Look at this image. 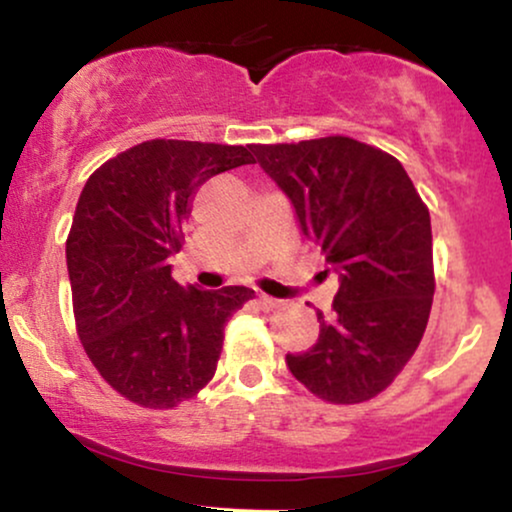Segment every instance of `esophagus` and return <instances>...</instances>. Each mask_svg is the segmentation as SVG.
<instances>
[{"label": "esophagus", "instance_id": "esophagus-1", "mask_svg": "<svg viewBox=\"0 0 512 512\" xmlns=\"http://www.w3.org/2000/svg\"><path fill=\"white\" fill-rule=\"evenodd\" d=\"M257 303H260L262 310H274L276 305H279V301L272 296H267V293H260V296H257Z\"/></svg>", "mask_w": 512, "mask_h": 512}]
</instances>
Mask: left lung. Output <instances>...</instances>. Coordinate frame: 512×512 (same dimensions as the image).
Segmentation results:
<instances>
[{
	"instance_id": "obj_1",
	"label": "left lung",
	"mask_w": 512,
	"mask_h": 512,
	"mask_svg": "<svg viewBox=\"0 0 512 512\" xmlns=\"http://www.w3.org/2000/svg\"><path fill=\"white\" fill-rule=\"evenodd\" d=\"M296 209L303 236L339 276L320 337L286 354L298 383L332 404L380 395L407 366L431 315V216L395 156L351 137L252 144Z\"/></svg>"
}]
</instances>
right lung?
Here are the masks:
<instances>
[{
    "label": "right lung",
    "mask_w": 512,
    "mask_h": 512,
    "mask_svg": "<svg viewBox=\"0 0 512 512\" xmlns=\"http://www.w3.org/2000/svg\"><path fill=\"white\" fill-rule=\"evenodd\" d=\"M255 163L245 146L151 139L105 161L81 190L67 238L76 332L113 390L173 409L214 378L228 317L255 291L173 279L182 226L214 175Z\"/></svg>",
    "instance_id": "1"
}]
</instances>
